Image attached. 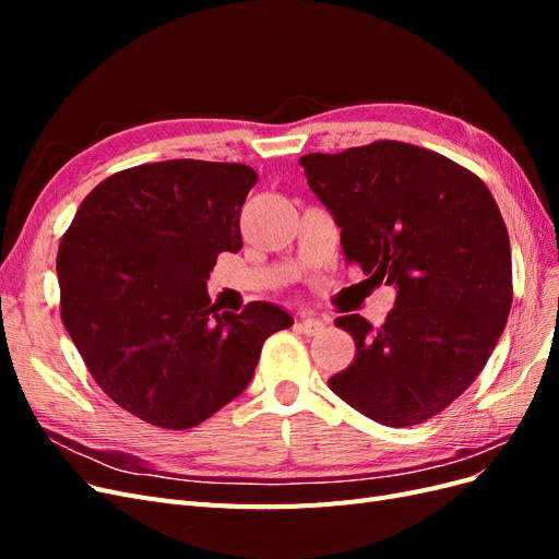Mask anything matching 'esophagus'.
Segmentation results:
<instances>
[{"instance_id": "obj_1", "label": "esophagus", "mask_w": 559, "mask_h": 559, "mask_svg": "<svg viewBox=\"0 0 559 559\" xmlns=\"http://www.w3.org/2000/svg\"><path fill=\"white\" fill-rule=\"evenodd\" d=\"M298 326L306 335H319L321 331H324V321L317 319V317H310V314H300Z\"/></svg>"}]
</instances>
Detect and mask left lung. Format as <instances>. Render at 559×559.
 I'll list each match as a JSON object with an SVG mask.
<instances>
[{
	"label": "left lung",
	"mask_w": 559,
	"mask_h": 559,
	"mask_svg": "<svg viewBox=\"0 0 559 559\" xmlns=\"http://www.w3.org/2000/svg\"><path fill=\"white\" fill-rule=\"evenodd\" d=\"M341 226L347 263L396 286L382 326L335 319L354 361L331 392L384 427L445 411L480 376L513 302L509 230L480 177L436 151L380 140L300 158Z\"/></svg>",
	"instance_id": "left-lung-1"
}]
</instances>
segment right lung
Wrapping results in <instances>:
<instances>
[{"label": "right lung", "instance_id": "add662e5", "mask_svg": "<svg viewBox=\"0 0 559 559\" xmlns=\"http://www.w3.org/2000/svg\"><path fill=\"white\" fill-rule=\"evenodd\" d=\"M257 173L242 163H146L99 181L58 249L60 317L99 389L148 425L191 429L245 392L265 337L292 314L207 294L240 251Z\"/></svg>", "mask_w": 559, "mask_h": 559}]
</instances>
